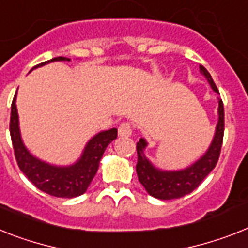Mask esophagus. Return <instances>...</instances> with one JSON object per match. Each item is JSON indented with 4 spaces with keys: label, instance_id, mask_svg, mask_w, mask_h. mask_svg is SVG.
<instances>
[{
    "label": "esophagus",
    "instance_id": "obj_1",
    "mask_svg": "<svg viewBox=\"0 0 248 248\" xmlns=\"http://www.w3.org/2000/svg\"><path fill=\"white\" fill-rule=\"evenodd\" d=\"M118 132H119L120 137L130 136V134H132V132H133V125L128 122L122 123V124L119 125V128H118Z\"/></svg>",
    "mask_w": 248,
    "mask_h": 248
}]
</instances>
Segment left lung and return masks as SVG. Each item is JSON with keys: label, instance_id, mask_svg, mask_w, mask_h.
I'll use <instances>...</instances> for the list:
<instances>
[{"label": "left lung", "instance_id": "obj_1", "mask_svg": "<svg viewBox=\"0 0 248 248\" xmlns=\"http://www.w3.org/2000/svg\"><path fill=\"white\" fill-rule=\"evenodd\" d=\"M199 68L200 72L209 81L213 90L219 92L210 73L202 65H199ZM223 134H224V108H223V101L219 100V120H218L216 137L213 139L212 146L208 149V152L191 167L183 171H176V172H165V171H158L155 169L143 155V149L147 146V143L144 139H140L137 143L138 162L136 166L139 181L148 191L149 195L157 199H177V198L187 195L193 190H195L202 183V180L216 167L219 159L220 149H222Z\"/></svg>", "mask_w": 248, "mask_h": 248}]
</instances>
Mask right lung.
I'll use <instances>...</instances> for the list:
<instances>
[{"instance_id":"add662e5","label":"right lung","mask_w":248,"mask_h":248,"mask_svg":"<svg viewBox=\"0 0 248 248\" xmlns=\"http://www.w3.org/2000/svg\"><path fill=\"white\" fill-rule=\"evenodd\" d=\"M54 61H69V59L64 57H55L48 62L35 65L34 68ZM15 102L16 95L11 104L10 134H11L16 162L22 173L39 190L49 195L57 198H75L82 195L97 172L100 159L105 152L106 147L118 137V129L112 128L93 137L87 143L82 157L76 165L71 167H54L32 157L22 144L20 130H18V115Z\"/></svg>"}]
</instances>
